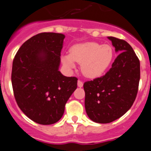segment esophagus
Wrapping results in <instances>:
<instances>
[{
	"label": "esophagus",
	"mask_w": 151,
	"mask_h": 151,
	"mask_svg": "<svg viewBox=\"0 0 151 151\" xmlns=\"http://www.w3.org/2000/svg\"><path fill=\"white\" fill-rule=\"evenodd\" d=\"M83 82L81 81H78V87H83Z\"/></svg>",
	"instance_id": "esophagus-1"
}]
</instances>
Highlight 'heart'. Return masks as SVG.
I'll return each instance as SVG.
<instances>
[{"mask_svg":"<svg viewBox=\"0 0 151 151\" xmlns=\"http://www.w3.org/2000/svg\"><path fill=\"white\" fill-rule=\"evenodd\" d=\"M70 53L62 55L63 64L69 69L75 68V62L81 64L82 73L89 78H96L102 75L111 65L114 58L111 45L97 42L75 44L70 48Z\"/></svg>","mask_w":151,"mask_h":151,"instance_id":"1","label":"heart"}]
</instances>
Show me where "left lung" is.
I'll use <instances>...</instances> for the list:
<instances>
[{
    "instance_id": "1",
    "label": "left lung",
    "mask_w": 151,
    "mask_h": 151,
    "mask_svg": "<svg viewBox=\"0 0 151 151\" xmlns=\"http://www.w3.org/2000/svg\"><path fill=\"white\" fill-rule=\"evenodd\" d=\"M120 54L101 78L83 83L85 109L91 121L107 124L120 118L136 99L140 81V60L128 43L108 37Z\"/></svg>"
}]
</instances>
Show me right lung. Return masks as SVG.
<instances>
[{
	"instance_id": "obj_1",
	"label": "right lung",
	"mask_w": 151,
	"mask_h": 151,
	"mask_svg": "<svg viewBox=\"0 0 151 151\" xmlns=\"http://www.w3.org/2000/svg\"><path fill=\"white\" fill-rule=\"evenodd\" d=\"M64 35L40 33L19 48L12 65L11 82L18 107L39 124L58 122L78 87V78L59 71Z\"/></svg>"
}]
</instances>
